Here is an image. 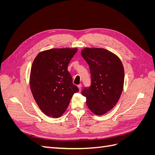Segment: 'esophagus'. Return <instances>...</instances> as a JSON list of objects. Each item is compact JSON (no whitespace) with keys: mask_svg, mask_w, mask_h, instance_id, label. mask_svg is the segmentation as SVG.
Segmentation results:
<instances>
[{"mask_svg":"<svg viewBox=\"0 0 155 155\" xmlns=\"http://www.w3.org/2000/svg\"><path fill=\"white\" fill-rule=\"evenodd\" d=\"M78 88H79V91H81V87H82V85H81V84H79V85H78Z\"/></svg>","mask_w":155,"mask_h":155,"instance_id":"obj_1","label":"esophagus"}]
</instances>
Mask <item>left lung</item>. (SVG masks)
Wrapping results in <instances>:
<instances>
[{
  "label": "left lung",
  "instance_id": "left-lung-1",
  "mask_svg": "<svg viewBox=\"0 0 155 155\" xmlns=\"http://www.w3.org/2000/svg\"><path fill=\"white\" fill-rule=\"evenodd\" d=\"M81 54L91 74V85L84 88L81 94L92 113L104 115L116 105L122 93L123 64L118 56L104 48H85Z\"/></svg>",
  "mask_w": 155,
  "mask_h": 155
}]
</instances>
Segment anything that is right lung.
Wrapping results in <instances>:
<instances>
[{
  "mask_svg": "<svg viewBox=\"0 0 155 155\" xmlns=\"http://www.w3.org/2000/svg\"><path fill=\"white\" fill-rule=\"evenodd\" d=\"M78 48H53L39 52L33 61L30 86L40 110L51 118L66 111L74 94L79 91L67 70Z\"/></svg>",
  "mask_w": 155,
  "mask_h": 155,
  "instance_id": "add662e5",
  "label": "right lung"
}]
</instances>
